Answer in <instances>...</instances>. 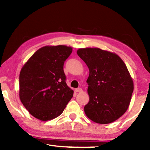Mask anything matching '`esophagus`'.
Returning a JSON list of instances; mask_svg holds the SVG:
<instances>
[{
	"label": "esophagus",
	"instance_id": "esophagus-1",
	"mask_svg": "<svg viewBox=\"0 0 150 150\" xmlns=\"http://www.w3.org/2000/svg\"><path fill=\"white\" fill-rule=\"evenodd\" d=\"M76 92H77V93H81V92H82L83 91V90H82V88H75V90Z\"/></svg>",
	"mask_w": 150,
	"mask_h": 150
}]
</instances>
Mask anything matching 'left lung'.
Segmentation results:
<instances>
[{
  "instance_id": "obj_1",
  "label": "left lung",
  "mask_w": 150,
  "mask_h": 150,
  "mask_svg": "<svg viewBox=\"0 0 150 150\" xmlns=\"http://www.w3.org/2000/svg\"><path fill=\"white\" fill-rule=\"evenodd\" d=\"M77 54L89 69L85 115L96 123L113 122L126 112L134 91L126 65L117 54L100 48H80Z\"/></svg>"
}]
</instances>
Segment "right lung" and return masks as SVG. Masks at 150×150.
<instances>
[{
    "instance_id": "obj_1",
    "label": "right lung",
    "mask_w": 150,
    "mask_h": 150,
    "mask_svg": "<svg viewBox=\"0 0 150 150\" xmlns=\"http://www.w3.org/2000/svg\"><path fill=\"white\" fill-rule=\"evenodd\" d=\"M71 47L47 45L37 50L22 67L19 96L24 107L42 121L57 118L71 99L73 91L65 82V61Z\"/></svg>"
}]
</instances>
